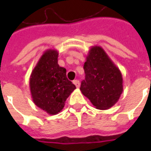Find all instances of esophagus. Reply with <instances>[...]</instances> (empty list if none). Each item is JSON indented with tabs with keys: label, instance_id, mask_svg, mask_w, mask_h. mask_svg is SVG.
<instances>
[{
	"label": "esophagus",
	"instance_id": "1",
	"mask_svg": "<svg viewBox=\"0 0 151 151\" xmlns=\"http://www.w3.org/2000/svg\"><path fill=\"white\" fill-rule=\"evenodd\" d=\"M73 82V84L76 86L77 88H79V87H80V82H79L78 80H74Z\"/></svg>",
	"mask_w": 151,
	"mask_h": 151
}]
</instances>
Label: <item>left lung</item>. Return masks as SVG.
<instances>
[{"mask_svg":"<svg viewBox=\"0 0 151 151\" xmlns=\"http://www.w3.org/2000/svg\"><path fill=\"white\" fill-rule=\"evenodd\" d=\"M86 77L80 90L95 108L106 110L119 100L123 78L118 67L100 46H92L84 64Z\"/></svg>","mask_w":151,"mask_h":151,"instance_id":"left-lung-1","label":"left lung"}]
</instances>
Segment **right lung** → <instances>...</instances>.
Wrapping results in <instances>:
<instances>
[{
  "mask_svg": "<svg viewBox=\"0 0 151 151\" xmlns=\"http://www.w3.org/2000/svg\"><path fill=\"white\" fill-rule=\"evenodd\" d=\"M58 52L46 50L30 77V90L34 104L49 115L59 113L76 89L68 80L66 69L58 65Z\"/></svg>",
  "mask_w": 151,
  "mask_h": 151,
  "instance_id": "add662e5",
  "label": "right lung"
}]
</instances>
